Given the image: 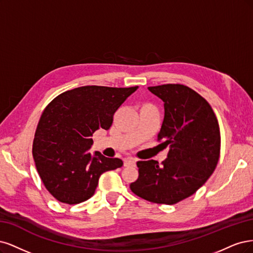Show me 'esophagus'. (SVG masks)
Instances as JSON below:
<instances>
[{
  "instance_id": "1",
  "label": "esophagus",
  "mask_w": 253,
  "mask_h": 253,
  "mask_svg": "<svg viewBox=\"0 0 253 253\" xmlns=\"http://www.w3.org/2000/svg\"><path fill=\"white\" fill-rule=\"evenodd\" d=\"M124 166H135V160L133 159H125L124 160Z\"/></svg>"
}]
</instances>
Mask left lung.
I'll use <instances>...</instances> for the list:
<instances>
[{
	"instance_id": "8db88e82",
	"label": "left lung",
	"mask_w": 253,
	"mask_h": 253,
	"mask_svg": "<svg viewBox=\"0 0 253 253\" xmlns=\"http://www.w3.org/2000/svg\"><path fill=\"white\" fill-rule=\"evenodd\" d=\"M164 102L158 134L167 159L138 161L137 180L130 189L146 201L173 205L189 198L213 173L221 150L218 122L209 103L181 84L148 87Z\"/></svg>"
}]
</instances>
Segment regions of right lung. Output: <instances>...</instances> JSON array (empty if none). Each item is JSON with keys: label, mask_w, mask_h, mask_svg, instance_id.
<instances>
[{"label": "right lung", "mask_w": 253, "mask_h": 253, "mask_svg": "<svg viewBox=\"0 0 253 253\" xmlns=\"http://www.w3.org/2000/svg\"><path fill=\"white\" fill-rule=\"evenodd\" d=\"M137 86H83L65 91L47 105L39 121L32 156L46 189L61 203L90 199L102 173L123 166L120 159L91 156L92 134L108 130L113 115Z\"/></svg>", "instance_id": "right-lung-1"}]
</instances>
